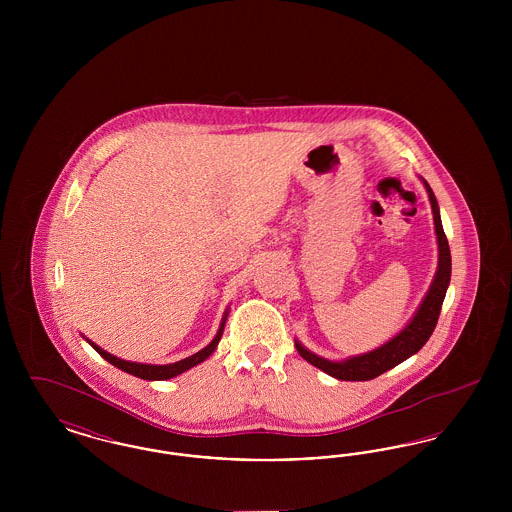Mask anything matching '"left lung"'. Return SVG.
<instances>
[{
	"label": "left lung",
	"instance_id": "left-lung-1",
	"mask_svg": "<svg viewBox=\"0 0 512 512\" xmlns=\"http://www.w3.org/2000/svg\"><path fill=\"white\" fill-rule=\"evenodd\" d=\"M428 195H430V203H432V211H434V224H436V234H438L439 245V265L436 278L430 286V290L426 293L420 309L416 311L413 320L409 322V326L397 334L393 340L388 341L386 345L365 353L361 357H351L347 361L341 363H332L326 361L322 357H317L315 353L307 351L301 343L295 341L297 353L311 365L317 366L320 370H324L326 374L345 380V382H365L372 380L380 374H384L386 370H390L393 366L403 363L405 359H409L416 351L422 349V345L430 340L436 324H438L439 313H441V305L445 299V292L451 280V251L447 244V236L443 232L441 219H439L438 201L436 195L432 192V188L428 186V182H424Z\"/></svg>",
	"mask_w": 512,
	"mask_h": 512
}]
</instances>
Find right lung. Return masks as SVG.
Returning <instances> with one entry per match:
<instances>
[{
	"mask_svg": "<svg viewBox=\"0 0 512 512\" xmlns=\"http://www.w3.org/2000/svg\"><path fill=\"white\" fill-rule=\"evenodd\" d=\"M224 324H226V315L222 318V322H220L219 332H217V336H215V340L211 341L205 349H201V351H197L195 355L192 357H188V359H182V361H178V363H172V365H142V363H128V361H122V359H117V357H113V355H109L107 351H103L101 347L98 345H94L92 341V347L98 351L99 355L107 361V363H111L113 366H117V368H121L124 372H128V374H132V376H138V378H144V380H169L172 376H178V374H182L184 370H188V368H192V366L199 365V363H203L215 349H217V345H219L220 336H222V330H224Z\"/></svg>",
	"mask_w": 512,
	"mask_h": 512,
	"instance_id": "right-lung-1",
	"label": "right lung"
}]
</instances>
